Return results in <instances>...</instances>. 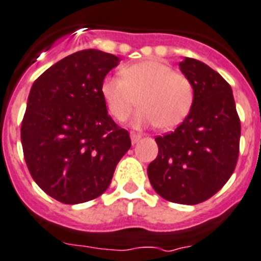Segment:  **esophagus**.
<instances>
[{
  "mask_svg": "<svg viewBox=\"0 0 261 261\" xmlns=\"http://www.w3.org/2000/svg\"><path fill=\"white\" fill-rule=\"evenodd\" d=\"M131 142H133V143H137L138 141H139V139H141L142 138V135L141 134H137V133H131Z\"/></svg>",
  "mask_w": 261,
  "mask_h": 261,
  "instance_id": "esophagus-1",
  "label": "esophagus"
}]
</instances>
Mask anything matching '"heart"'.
I'll use <instances>...</instances> for the list:
<instances>
[{
    "mask_svg": "<svg viewBox=\"0 0 261 261\" xmlns=\"http://www.w3.org/2000/svg\"><path fill=\"white\" fill-rule=\"evenodd\" d=\"M100 95L110 115L118 122L128 118L138 103L135 127L156 124L171 130L185 119L193 106L194 92L186 76L174 72L158 60H146L127 65L120 76H107L100 84Z\"/></svg>",
    "mask_w": 261,
    "mask_h": 261,
    "instance_id": "1",
    "label": "heart"
}]
</instances>
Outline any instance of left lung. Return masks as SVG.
Returning <instances> with one entry per match:
<instances>
[{
  "mask_svg": "<svg viewBox=\"0 0 261 261\" xmlns=\"http://www.w3.org/2000/svg\"><path fill=\"white\" fill-rule=\"evenodd\" d=\"M179 69L193 86L190 112L173 133L156 137L158 155L147 167L162 198L196 205L219 192L239 158L240 119L232 88L205 63L185 57Z\"/></svg>",
  "mask_w": 261,
  "mask_h": 261,
  "instance_id": "left-lung-1",
  "label": "left lung"
}]
</instances>
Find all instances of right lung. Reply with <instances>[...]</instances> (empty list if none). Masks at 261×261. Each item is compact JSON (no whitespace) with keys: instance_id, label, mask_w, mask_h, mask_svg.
Wrapping results in <instances>:
<instances>
[{"instance_id":"obj_1","label":"right lung","mask_w":261,"mask_h":261,"mask_svg":"<svg viewBox=\"0 0 261 261\" xmlns=\"http://www.w3.org/2000/svg\"><path fill=\"white\" fill-rule=\"evenodd\" d=\"M119 57L84 49L37 77L28 96L21 143L32 178L63 204H82L107 190L130 135L107 114L100 95Z\"/></svg>"}]
</instances>
